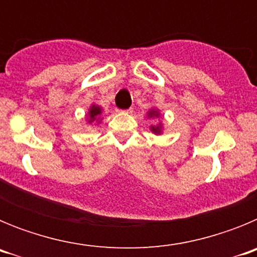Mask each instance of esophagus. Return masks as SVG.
<instances>
[{
  "label": "esophagus",
  "mask_w": 257,
  "mask_h": 257,
  "mask_svg": "<svg viewBox=\"0 0 257 257\" xmlns=\"http://www.w3.org/2000/svg\"><path fill=\"white\" fill-rule=\"evenodd\" d=\"M122 112H124V113H133V109H127V110H122Z\"/></svg>",
  "instance_id": "obj_1"
}]
</instances>
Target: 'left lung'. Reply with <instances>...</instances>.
I'll return each instance as SVG.
<instances>
[{"label": "left lung", "mask_w": 257, "mask_h": 257, "mask_svg": "<svg viewBox=\"0 0 257 257\" xmlns=\"http://www.w3.org/2000/svg\"><path fill=\"white\" fill-rule=\"evenodd\" d=\"M162 114H161L160 109L156 108V106H152L147 112V118H151V119H161ZM149 130L154 134V135H162L163 134V123L161 121L157 122L156 124H151L149 126Z\"/></svg>", "instance_id": "8db88e82"}]
</instances>
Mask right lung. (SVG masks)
<instances>
[{
    "instance_id": "right-lung-1",
    "label": "right lung",
    "mask_w": 257,
    "mask_h": 257,
    "mask_svg": "<svg viewBox=\"0 0 257 257\" xmlns=\"http://www.w3.org/2000/svg\"><path fill=\"white\" fill-rule=\"evenodd\" d=\"M101 113H103V108L99 104L92 103L85 115L86 124H100L104 118L101 117Z\"/></svg>"
}]
</instances>
